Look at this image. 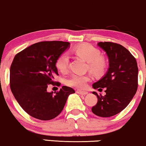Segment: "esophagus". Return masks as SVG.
I'll list each match as a JSON object with an SVG mask.
<instances>
[{
	"mask_svg": "<svg viewBox=\"0 0 146 146\" xmlns=\"http://www.w3.org/2000/svg\"><path fill=\"white\" fill-rule=\"evenodd\" d=\"M76 92L79 94H82V95H86L88 94V92L84 91V90H77Z\"/></svg>",
	"mask_w": 146,
	"mask_h": 146,
	"instance_id": "obj_1",
	"label": "esophagus"
}]
</instances>
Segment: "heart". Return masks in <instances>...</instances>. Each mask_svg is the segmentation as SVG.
<instances>
[{
	"mask_svg": "<svg viewBox=\"0 0 146 146\" xmlns=\"http://www.w3.org/2000/svg\"><path fill=\"white\" fill-rule=\"evenodd\" d=\"M74 52L88 62V68L94 74L99 75L105 72L107 66L106 60L100 56L99 50L90 44H81L73 49ZM69 63V55L64 52L56 60V66L61 72L67 70ZM90 80V76L86 74H73L66 80L68 86L78 88H84Z\"/></svg>",
	"mask_w": 146,
	"mask_h": 146,
	"instance_id": "obj_1",
	"label": "heart"
}]
</instances>
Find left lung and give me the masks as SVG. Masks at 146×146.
Listing matches in <instances>:
<instances>
[{"label": "left lung", "mask_w": 146, "mask_h": 146, "mask_svg": "<svg viewBox=\"0 0 146 146\" xmlns=\"http://www.w3.org/2000/svg\"><path fill=\"white\" fill-rule=\"evenodd\" d=\"M97 45L105 51L109 59V68L105 75L92 84L94 89L105 88V96L98 95L92 112L102 117L114 116L131 102L137 89L138 68L135 58L121 45L99 42Z\"/></svg>", "instance_id": "8db88e82"}]
</instances>
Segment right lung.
Wrapping results in <instances>:
<instances>
[{"label":"right lung","instance_id":"right-lung-1","mask_svg":"<svg viewBox=\"0 0 146 146\" xmlns=\"http://www.w3.org/2000/svg\"><path fill=\"white\" fill-rule=\"evenodd\" d=\"M70 45L64 41H41L18 53L13 59L10 68L11 91L22 109L34 118L48 121L56 117L70 94L75 92L66 86L55 94L47 91L48 85L55 84V77L58 76L56 60Z\"/></svg>","mask_w":146,"mask_h":146}]
</instances>
